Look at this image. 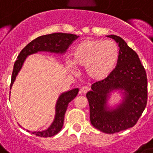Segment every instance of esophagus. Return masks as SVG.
Here are the masks:
<instances>
[{
	"label": "esophagus",
	"instance_id": "obj_1",
	"mask_svg": "<svg viewBox=\"0 0 153 153\" xmlns=\"http://www.w3.org/2000/svg\"><path fill=\"white\" fill-rule=\"evenodd\" d=\"M89 90V87H87V86H83V87L81 88L80 89V93L81 94H86L88 91Z\"/></svg>",
	"mask_w": 153,
	"mask_h": 153
}]
</instances>
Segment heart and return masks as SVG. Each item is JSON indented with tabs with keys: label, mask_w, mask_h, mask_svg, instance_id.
I'll return each mask as SVG.
<instances>
[{
	"label": "heart",
	"mask_w": 153,
	"mask_h": 153,
	"mask_svg": "<svg viewBox=\"0 0 153 153\" xmlns=\"http://www.w3.org/2000/svg\"><path fill=\"white\" fill-rule=\"evenodd\" d=\"M71 57L75 67L85 68L89 79L100 81L108 77L115 68L120 58V49L111 41L88 39L73 48Z\"/></svg>",
	"instance_id": "obj_1"
}]
</instances>
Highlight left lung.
I'll return each mask as SVG.
<instances>
[{
  "instance_id": "8db88e82",
  "label": "left lung",
  "mask_w": 153,
  "mask_h": 153,
  "mask_svg": "<svg viewBox=\"0 0 153 153\" xmlns=\"http://www.w3.org/2000/svg\"><path fill=\"white\" fill-rule=\"evenodd\" d=\"M107 37L119 45V61L108 77L92 85L86 97L92 125L105 134H114L137 123L147 105L148 82L145 68L136 52L119 36ZM115 90L123 91L124 100L115 108L110 109L107 100Z\"/></svg>"
}]
</instances>
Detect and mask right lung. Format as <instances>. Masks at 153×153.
<instances>
[{
  "mask_svg": "<svg viewBox=\"0 0 153 153\" xmlns=\"http://www.w3.org/2000/svg\"><path fill=\"white\" fill-rule=\"evenodd\" d=\"M78 38L79 36L71 33H54L40 36L32 41L31 42H30L29 44L23 48V50L21 51L17 57V60L15 62L10 89H12L16 76L21 70L25 59H27L28 56L37 53L38 52H48V53H56V54H64L69 45H71V44ZM78 93H79V89L75 88L60 94L56 105L55 118L52 124L46 130L42 131H33L32 134L42 137H53L58 134L63 127L64 115L68 108V104L74 100Z\"/></svg>",
  "mask_w": 153,
  "mask_h": 153,
  "instance_id": "right-lung-1",
  "label": "right lung"
}]
</instances>
